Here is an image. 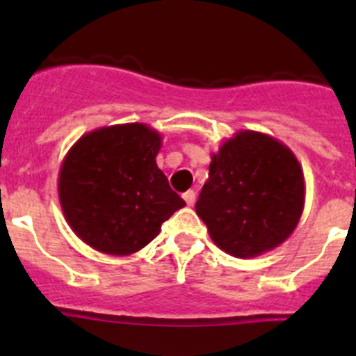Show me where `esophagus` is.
<instances>
[{"mask_svg": "<svg viewBox=\"0 0 356 356\" xmlns=\"http://www.w3.org/2000/svg\"><path fill=\"white\" fill-rule=\"evenodd\" d=\"M184 200L188 207H193L194 203H196V193H194V191H187V193L184 194Z\"/></svg>", "mask_w": 356, "mask_h": 356, "instance_id": "1", "label": "esophagus"}]
</instances>
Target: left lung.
I'll use <instances>...</instances> for the list:
<instances>
[{"label": "left lung", "instance_id": "obj_1", "mask_svg": "<svg viewBox=\"0 0 356 356\" xmlns=\"http://www.w3.org/2000/svg\"><path fill=\"white\" fill-rule=\"evenodd\" d=\"M209 171L196 213L217 248L253 259L294 232L305 207V178L284 143L241 130L212 153Z\"/></svg>", "mask_w": 356, "mask_h": 356}]
</instances>
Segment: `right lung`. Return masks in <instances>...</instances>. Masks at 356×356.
<instances>
[{
    "mask_svg": "<svg viewBox=\"0 0 356 356\" xmlns=\"http://www.w3.org/2000/svg\"><path fill=\"white\" fill-rule=\"evenodd\" d=\"M162 137L144 122L81 135L58 172L65 221L85 244L114 257L147 246L185 207L156 165Z\"/></svg>",
    "mask_w": 356,
    "mask_h": 356,
    "instance_id": "add662e5",
    "label": "right lung"
}]
</instances>
